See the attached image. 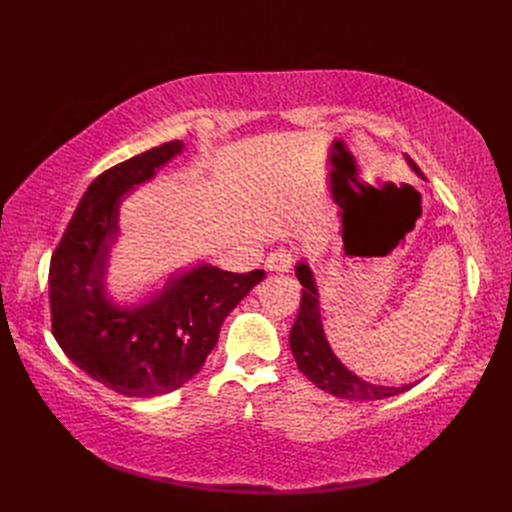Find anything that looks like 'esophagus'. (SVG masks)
Returning <instances> with one entry per match:
<instances>
[{
    "label": "esophagus",
    "mask_w": 512,
    "mask_h": 512,
    "mask_svg": "<svg viewBox=\"0 0 512 512\" xmlns=\"http://www.w3.org/2000/svg\"><path fill=\"white\" fill-rule=\"evenodd\" d=\"M292 263H294V255H292V251H288V249H278V251H274L270 257L265 259V267H267V270H270V272H278V274L290 272Z\"/></svg>",
    "instance_id": "34e87169"
}]
</instances>
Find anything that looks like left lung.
<instances>
[{"mask_svg": "<svg viewBox=\"0 0 512 512\" xmlns=\"http://www.w3.org/2000/svg\"><path fill=\"white\" fill-rule=\"evenodd\" d=\"M409 166L423 178L421 170L415 161L407 155ZM297 278L303 284V297L297 321L290 330V351L297 361L299 369L307 378L324 392L346 398V400H382L388 396H396L411 390L415 384L405 386H380L361 380L359 375L348 371L338 357L332 353V348L326 340L324 326H321V313H319V294L313 280V274L307 263L297 265Z\"/></svg>", "mask_w": 512, "mask_h": 512, "instance_id": "8db88e82", "label": "left lung"}]
</instances>
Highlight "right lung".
<instances>
[{
    "label": "right lung",
    "instance_id": "1",
    "mask_svg": "<svg viewBox=\"0 0 512 512\" xmlns=\"http://www.w3.org/2000/svg\"><path fill=\"white\" fill-rule=\"evenodd\" d=\"M184 149L170 141L99 174L80 199L49 263L51 332L66 357L105 388L130 398L168 394L203 367L228 313L265 278L203 263L174 274L139 307L105 294L122 197Z\"/></svg>",
    "mask_w": 512,
    "mask_h": 512
}]
</instances>
